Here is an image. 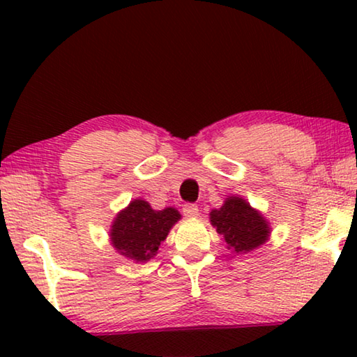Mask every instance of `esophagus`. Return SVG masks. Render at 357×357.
Here are the masks:
<instances>
[{
    "instance_id": "34e87169",
    "label": "esophagus",
    "mask_w": 357,
    "mask_h": 357,
    "mask_svg": "<svg viewBox=\"0 0 357 357\" xmlns=\"http://www.w3.org/2000/svg\"><path fill=\"white\" fill-rule=\"evenodd\" d=\"M183 213H184L185 217H197L198 215V206H197V204H193V203H187V204H184Z\"/></svg>"
}]
</instances>
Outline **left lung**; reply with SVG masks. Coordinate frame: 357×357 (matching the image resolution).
<instances>
[{
    "instance_id": "obj_1",
    "label": "left lung",
    "mask_w": 357,
    "mask_h": 357,
    "mask_svg": "<svg viewBox=\"0 0 357 357\" xmlns=\"http://www.w3.org/2000/svg\"><path fill=\"white\" fill-rule=\"evenodd\" d=\"M209 220L227 243V249L236 253L263 245L271 233L268 220L241 197H228L222 208L211 211Z\"/></svg>"
}]
</instances>
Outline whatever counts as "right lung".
<instances>
[{
	"mask_svg": "<svg viewBox=\"0 0 357 357\" xmlns=\"http://www.w3.org/2000/svg\"><path fill=\"white\" fill-rule=\"evenodd\" d=\"M181 219L178 209L155 211L148 202L134 200L114 217L110 239L121 255L144 263L153 258L168 231Z\"/></svg>",
	"mask_w": 357,
	"mask_h": 357,
	"instance_id": "1",
	"label": "right lung"
}]
</instances>
